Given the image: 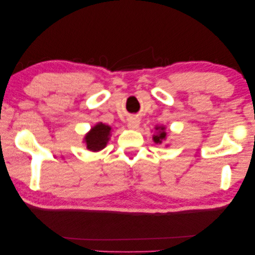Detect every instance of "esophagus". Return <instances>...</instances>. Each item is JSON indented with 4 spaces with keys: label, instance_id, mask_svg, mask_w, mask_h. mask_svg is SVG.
<instances>
[{
    "label": "esophagus",
    "instance_id": "1",
    "mask_svg": "<svg viewBox=\"0 0 255 255\" xmlns=\"http://www.w3.org/2000/svg\"><path fill=\"white\" fill-rule=\"evenodd\" d=\"M140 125V120L136 116H132L128 120V128H131V130H135V128H139Z\"/></svg>",
    "mask_w": 255,
    "mask_h": 255
}]
</instances>
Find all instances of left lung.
<instances>
[{
	"instance_id": "left-lung-1",
	"label": "left lung",
	"mask_w": 255,
	"mask_h": 255,
	"mask_svg": "<svg viewBox=\"0 0 255 255\" xmlns=\"http://www.w3.org/2000/svg\"><path fill=\"white\" fill-rule=\"evenodd\" d=\"M156 134H153L152 139L156 143H161L162 141L166 139V132H165V127H156Z\"/></svg>"
}]
</instances>
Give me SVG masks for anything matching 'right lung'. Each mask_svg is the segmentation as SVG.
Masks as SVG:
<instances>
[{"instance_id": "1", "label": "right lung", "mask_w": 255, "mask_h": 255, "mask_svg": "<svg viewBox=\"0 0 255 255\" xmlns=\"http://www.w3.org/2000/svg\"><path fill=\"white\" fill-rule=\"evenodd\" d=\"M112 128L104 123H97L91 130L87 133L85 136V142L87 149L90 151H100V150L106 147L110 140Z\"/></svg>"}]
</instances>
